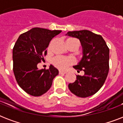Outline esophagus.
<instances>
[{
    "label": "esophagus",
    "instance_id": "1",
    "mask_svg": "<svg viewBox=\"0 0 123 123\" xmlns=\"http://www.w3.org/2000/svg\"><path fill=\"white\" fill-rule=\"evenodd\" d=\"M66 71H59V74L60 75H64V74H66Z\"/></svg>",
    "mask_w": 123,
    "mask_h": 123
}]
</instances>
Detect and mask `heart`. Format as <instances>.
<instances>
[{"label":"heart","mask_w":123,"mask_h":123,"mask_svg":"<svg viewBox=\"0 0 123 123\" xmlns=\"http://www.w3.org/2000/svg\"><path fill=\"white\" fill-rule=\"evenodd\" d=\"M66 44H75L79 46V43L75 38H68L66 40ZM52 63L56 68L61 70H64L69 66L75 63V60L70 57H65L61 56H57L53 59Z\"/></svg>","instance_id":"heart-1"}]
</instances>
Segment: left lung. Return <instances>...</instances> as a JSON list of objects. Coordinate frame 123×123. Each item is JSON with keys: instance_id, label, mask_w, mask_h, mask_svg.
<instances>
[{"instance_id": "1", "label": "left lung", "mask_w": 123, "mask_h": 123, "mask_svg": "<svg viewBox=\"0 0 123 123\" xmlns=\"http://www.w3.org/2000/svg\"><path fill=\"white\" fill-rule=\"evenodd\" d=\"M66 35L76 37L82 46V59L73 68L84 71L77 80L68 85L75 95L86 98L96 93L103 86L109 70V48L102 36L87 30L69 31Z\"/></svg>"}]
</instances>
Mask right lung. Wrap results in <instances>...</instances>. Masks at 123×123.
<instances>
[{
	"instance_id": "obj_1",
	"label": "right lung",
	"mask_w": 123,
	"mask_h": 123,
	"mask_svg": "<svg viewBox=\"0 0 123 123\" xmlns=\"http://www.w3.org/2000/svg\"><path fill=\"white\" fill-rule=\"evenodd\" d=\"M59 30L32 28L22 34L12 49L13 72L20 87L33 96H39L50 89L59 71L54 66L39 69L37 64L44 59L50 41L61 32Z\"/></svg>"
}]
</instances>
